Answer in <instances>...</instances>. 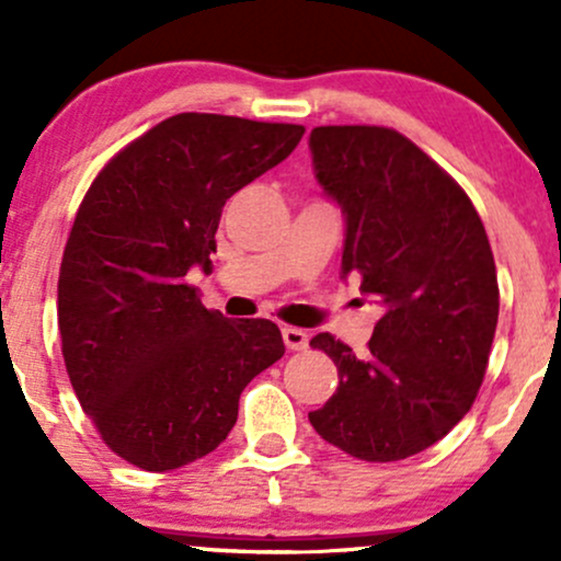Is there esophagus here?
Here are the masks:
<instances>
[{
    "instance_id": "34e87169",
    "label": "esophagus",
    "mask_w": 561,
    "mask_h": 561,
    "mask_svg": "<svg viewBox=\"0 0 561 561\" xmlns=\"http://www.w3.org/2000/svg\"><path fill=\"white\" fill-rule=\"evenodd\" d=\"M283 342H286L288 351H307V342H310V336H307V331H302V329L286 327L283 329Z\"/></svg>"
}]
</instances>
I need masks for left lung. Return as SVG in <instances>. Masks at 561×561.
<instances>
[{"instance_id":"obj_1","label":"left lung","mask_w":561,"mask_h":561,"mask_svg":"<svg viewBox=\"0 0 561 561\" xmlns=\"http://www.w3.org/2000/svg\"><path fill=\"white\" fill-rule=\"evenodd\" d=\"M318 184L345 214L342 278L382 305L369 353L318 334L340 388L310 423L336 449L393 462L444 438L484 379L497 327V273L484 225L460 184L379 125L310 134Z\"/></svg>"}]
</instances>
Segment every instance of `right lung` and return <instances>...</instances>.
<instances>
[{"label": "right lung", "mask_w": 561, "mask_h": 561, "mask_svg": "<svg viewBox=\"0 0 561 561\" xmlns=\"http://www.w3.org/2000/svg\"><path fill=\"white\" fill-rule=\"evenodd\" d=\"M302 125L184 112L106 162L77 210L58 275L71 388L114 455L173 471L214 451L259 371L286 353L267 318L203 307L221 208L302 138Z\"/></svg>", "instance_id": "right-lung-1"}]
</instances>
